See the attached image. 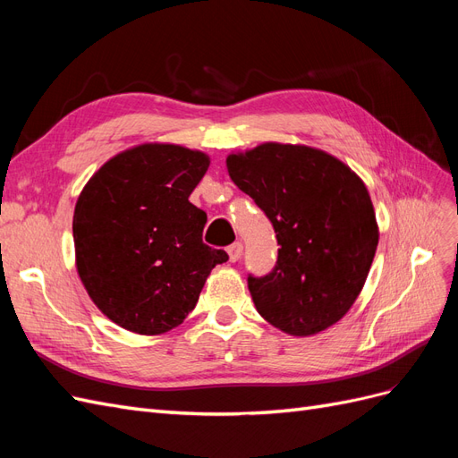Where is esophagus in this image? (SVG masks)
<instances>
[{
  "label": "esophagus",
  "instance_id": "34e87169",
  "mask_svg": "<svg viewBox=\"0 0 458 458\" xmlns=\"http://www.w3.org/2000/svg\"><path fill=\"white\" fill-rule=\"evenodd\" d=\"M227 254H229V259H231V261H239L241 256H242V242H233V244L227 248Z\"/></svg>",
  "mask_w": 458,
  "mask_h": 458
}]
</instances>
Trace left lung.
Segmentation results:
<instances>
[{"label": "left lung", "instance_id": "obj_1", "mask_svg": "<svg viewBox=\"0 0 458 458\" xmlns=\"http://www.w3.org/2000/svg\"><path fill=\"white\" fill-rule=\"evenodd\" d=\"M227 172L276 233L271 273L248 275L258 313L293 336H311L350 311L378 246L365 183L325 150L263 143L227 157Z\"/></svg>", "mask_w": 458, "mask_h": 458}]
</instances>
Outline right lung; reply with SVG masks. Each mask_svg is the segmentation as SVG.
<instances>
[{
    "label": "right lung",
    "instance_id": "add662e5",
    "mask_svg": "<svg viewBox=\"0 0 458 458\" xmlns=\"http://www.w3.org/2000/svg\"><path fill=\"white\" fill-rule=\"evenodd\" d=\"M210 158L145 143L105 162L74 208L76 267L110 321L162 335L195 310L208 275L229 259L202 242L206 214L189 202Z\"/></svg>",
    "mask_w": 458,
    "mask_h": 458
}]
</instances>
